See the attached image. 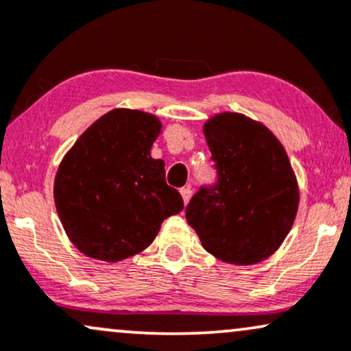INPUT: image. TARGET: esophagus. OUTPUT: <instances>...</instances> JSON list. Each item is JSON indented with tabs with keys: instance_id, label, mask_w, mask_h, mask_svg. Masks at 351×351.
Here are the masks:
<instances>
[{
	"instance_id": "1",
	"label": "esophagus",
	"mask_w": 351,
	"mask_h": 351,
	"mask_svg": "<svg viewBox=\"0 0 351 351\" xmlns=\"http://www.w3.org/2000/svg\"><path fill=\"white\" fill-rule=\"evenodd\" d=\"M180 193H181V197H183L184 206H186L188 202H189V199H191V189H189V188H181Z\"/></svg>"
}]
</instances>
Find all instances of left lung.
Returning a JSON list of instances; mask_svg holds the SVG:
<instances>
[{
	"mask_svg": "<svg viewBox=\"0 0 351 351\" xmlns=\"http://www.w3.org/2000/svg\"><path fill=\"white\" fill-rule=\"evenodd\" d=\"M204 137L217 184L194 194L186 221L216 258L239 267L260 263L281 247L298 214L288 154L267 125L240 112L210 117Z\"/></svg>",
	"mask_w": 351,
	"mask_h": 351,
	"instance_id": "left-lung-1",
	"label": "left lung"
}]
</instances>
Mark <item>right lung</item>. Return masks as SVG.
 <instances>
[{
	"label": "right lung",
	"mask_w": 351,
	"mask_h": 351,
	"mask_svg": "<svg viewBox=\"0 0 351 351\" xmlns=\"http://www.w3.org/2000/svg\"><path fill=\"white\" fill-rule=\"evenodd\" d=\"M162 122L117 108L80 135L58 165L53 199L70 242L90 258L116 263L145 250L167 217L183 210L150 150Z\"/></svg>",
	"instance_id": "1"
}]
</instances>
